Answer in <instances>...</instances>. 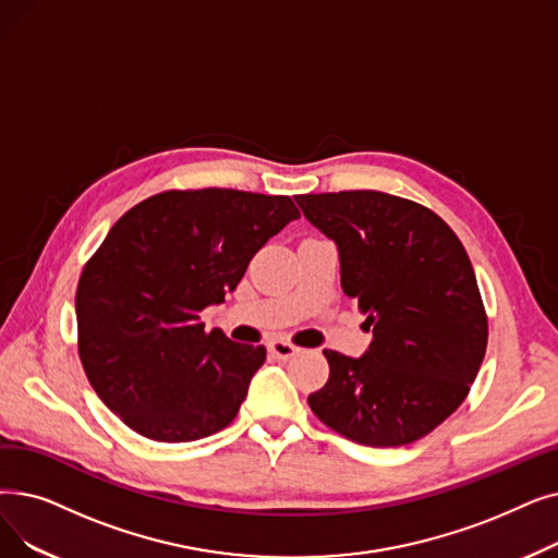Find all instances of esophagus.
<instances>
[{"label":"esophagus","instance_id":"34e87169","mask_svg":"<svg viewBox=\"0 0 558 558\" xmlns=\"http://www.w3.org/2000/svg\"><path fill=\"white\" fill-rule=\"evenodd\" d=\"M266 347H269V353L278 360H289V357H294L299 353V347L284 342V339H271V342Z\"/></svg>","mask_w":558,"mask_h":558}]
</instances>
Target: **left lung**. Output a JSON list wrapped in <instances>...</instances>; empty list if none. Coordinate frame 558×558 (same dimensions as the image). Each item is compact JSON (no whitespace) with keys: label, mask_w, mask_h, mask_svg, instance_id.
I'll use <instances>...</instances> for the list:
<instances>
[{"label":"left lung","mask_w":558,"mask_h":558,"mask_svg":"<svg viewBox=\"0 0 558 558\" xmlns=\"http://www.w3.org/2000/svg\"><path fill=\"white\" fill-rule=\"evenodd\" d=\"M339 251L342 289L367 314L365 355L326 349L312 413L367 447L410 445L465 401L488 347V317L456 232L424 205L383 191L296 196Z\"/></svg>","instance_id":"8db88e82"}]
</instances>
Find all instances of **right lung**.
<instances>
[{
  "label": "right lung",
  "mask_w": 558,
  "mask_h": 558,
  "mask_svg": "<svg viewBox=\"0 0 558 558\" xmlns=\"http://www.w3.org/2000/svg\"><path fill=\"white\" fill-rule=\"evenodd\" d=\"M289 196L163 191L125 211L86 262L75 296L80 360L105 405L155 442L226 428L266 349L205 332L253 255L289 221Z\"/></svg>",
  "instance_id": "obj_1"
}]
</instances>
